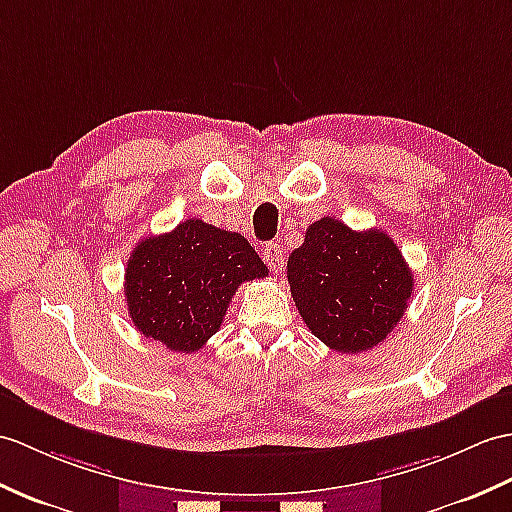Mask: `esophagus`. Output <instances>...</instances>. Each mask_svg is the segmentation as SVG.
<instances>
[{"label": "esophagus", "instance_id": "34e87169", "mask_svg": "<svg viewBox=\"0 0 512 512\" xmlns=\"http://www.w3.org/2000/svg\"><path fill=\"white\" fill-rule=\"evenodd\" d=\"M261 257H264L266 266L272 272H279L283 268V248L277 242H268L264 248H261Z\"/></svg>", "mask_w": 512, "mask_h": 512}]
</instances>
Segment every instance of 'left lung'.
<instances>
[{
    "label": "left lung",
    "mask_w": 512,
    "mask_h": 512,
    "mask_svg": "<svg viewBox=\"0 0 512 512\" xmlns=\"http://www.w3.org/2000/svg\"><path fill=\"white\" fill-rule=\"evenodd\" d=\"M292 299L305 325L338 353L377 347L397 327L414 277L392 237L320 218L288 259Z\"/></svg>",
    "instance_id": "8db88e82"
}]
</instances>
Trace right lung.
I'll return each instance as SVG.
<instances>
[{
  "mask_svg": "<svg viewBox=\"0 0 512 512\" xmlns=\"http://www.w3.org/2000/svg\"><path fill=\"white\" fill-rule=\"evenodd\" d=\"M264 277L268 268L244 235L189 218L135 246L124 294L141 334L192 353L220 329L237 285Z\"/></svg>",
  "mask_w": 512,
  "mask_h": 512,
  "instance_id": "obj_1",
  "label": "right lung"
}]
</instances>
